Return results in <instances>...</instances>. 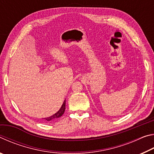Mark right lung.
Masks as SVG:
<instances>
[{
  "label": "right lung",
  "mask_w": 154,
  "mask_h": 154,
  "mask_svg": "<svg viewBox=\"0 0 154 154\" xmlns=\"http://www.w3.org/2000/svg\"><path fill=\"white\" fill-rule=\"evenodd\" d=\"M65 105H66V100H64V103H63V104H62V105L61 106V108L59 109V111L58 112H56V113L55 114H54L53 116L48 117V118H44V119H45V120L48 122H49L51 120H53V119H54L58 118H60V117H61L64 113L65 108H66V106Z\"/></svg>",
  "instance_id": "right-lung-1"
}]
</instances>
